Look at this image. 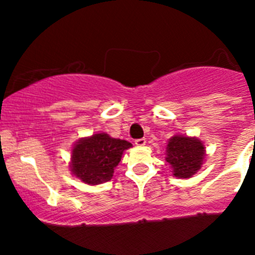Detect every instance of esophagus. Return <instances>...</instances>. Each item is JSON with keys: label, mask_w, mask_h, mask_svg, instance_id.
Listing matches in <instances>:
<instances>
[{"label": "esophagus", "mask_w": 255, "mask_h": 255, "mask_svg": "<svg viewBox=\"0 0 255 255\" xmlns=\"http://www.w3.org/2000/svg\"><path fill=\"white\" fill-rule=\"evenodd\" d=\"M145 143H146L145 138H140V139L135 140V145H137V146H143V145H145Z\"/></svg>", "instance_id": "1"}]
</instances>
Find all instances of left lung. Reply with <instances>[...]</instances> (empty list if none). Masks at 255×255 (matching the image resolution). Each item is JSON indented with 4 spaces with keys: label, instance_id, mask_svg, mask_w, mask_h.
Returning a JSON list of instances; mask_svg holds the SVG:
<instances>
[{
    "label": "left lung",
    "instance_id": "left-lung-1",
    "mask_svg": "<svg viewBox=\"0 0 255 255\" xmlns=\"http://www.w3.org/2000/svg\"><path fill=\"white\" fill-rule=\"evenodd\" d=\"M206 148L202 140L196 137L175 134L168 140L165 160L179 179H189L201 169L206 160Z\"/></svg>",
    "mask_w": 255,
    "mask_h": 255
}]
</instances>
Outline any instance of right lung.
<instances>
[{
	"instance_id": "add662e5",
	"label": "right lung",
	"mask_w": 255,
	"mask_h": 255,
	"mask_svg": "<svg viewBox=\"0 0 255 255\" xmlns=\"http://www.w3.org/2000/svg\"><path fill=\"white\" fill-rule=\"evenodd\" d=\"M132 146L127 140L112 138L107 133H95L80 138L71 149L70 168L73 176L87 185L104 184L112 179L123 151Z\"/></svg>"
}]
</instances>
